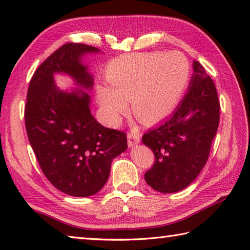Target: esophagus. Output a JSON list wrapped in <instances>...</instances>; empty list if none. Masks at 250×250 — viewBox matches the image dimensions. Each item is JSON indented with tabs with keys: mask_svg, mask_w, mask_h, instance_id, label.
I'll use <instances>...</instances> for the list:
<instances>
[{
	"mask_svg": "<svg viewBox=\"0 0 250 250\" xmlns=\"http://www.w3.org/2000/svg\"><path fill=\"white\" fill-rule=\"evenodd\" d=\"M139 142H140V133H139V130L137 128L131 129V131L128 133V145H129V146H137Z\"/></svg>",
	"mask_w": 250,
	"mask_h": 250,
	"instance_id": "obj_1",
	"label": "esophagus"
}]
</instances>
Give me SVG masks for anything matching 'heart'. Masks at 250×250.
Wrapping results in <instances>:
<instances>
[{"label": "heart", "mask_w": 250, "mask_h": 250, "mask_svg": "<svg viewBox=\"0 0 250 250\" xmlns=\"http://www.w3.org/2000/svg\"><path fill=\"white\" fill-rule=\"evenodd\" d=\"M189 76L188 58L179 52L125 55L107 68L110 88L98 89L100 107L109 122L118 120L130 101L143 124H154L174 110Z\"/></svg>", "instance_id": "heart-1"}]
</instances>
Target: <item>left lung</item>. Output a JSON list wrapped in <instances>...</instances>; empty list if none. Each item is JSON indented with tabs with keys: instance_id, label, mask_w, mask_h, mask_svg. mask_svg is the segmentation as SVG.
I'll return each mask as SVG.
<instances>
[{
	"instance_id": "8db88e82",
	"label": "left lung",
	"mask_w": 250,
	"mask_h": 250,
	"mask_svg": "<svg viewBox=\"0 0 250 250\" xmlns=\"http://www.w3.org/2000/svg\"><path fill=\"white\" fill-rule=\"evenodd\" d=\"M188 90L174 113L142 137L154 154L145 174L147 184L161 193L185 188L208 160L219 124V99L215 83L200 62H193Z\"/></svg>"
}]
</instances>
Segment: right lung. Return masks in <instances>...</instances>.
I'll use <instances>...</instances> for the list:
<instances>
[{
    "instance_id": "right-lung-1",
    "label": "right lung",
    "mask_w": 250,
    "mask_h": 250,
    "mask_svg": "<svg viewBox=\"0 0 250 250\" xmlns=\"http://www.w3.org/2000/svg\"><path fill=\"white\" fill-rule=\"evenodd\" d=\"M99 49L67 43L47 57L29 82L25 126L42 171L55 188L70 196L98 193L107 182L112 160L126 150V134L97 122L90 113V97L65 92L54 84L55 73L70 75L79 86L94 80L82 64L86 53Z\"/></svg>"
}]
</instances>
